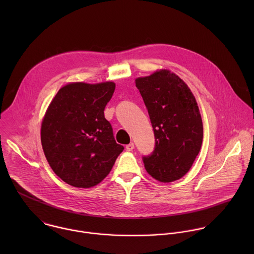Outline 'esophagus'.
Wrapping results in <instances>:
<instances>
[{"mask_svg": "<svg viewBox=\"0 0 254 254\" xmlns=\"http://www.w3.org/2000/svg\"><path fill=\"white\" fill-rule=\"evenodd\" d=\"M126 149H127L128 151L133 150V149H134V144H133V143H131V144L126 145Z\"/></svg>", "mask_w": 254, "mask_h": 254, "instance_id": "obj_1", "label": "esophagus"}]
</instances>
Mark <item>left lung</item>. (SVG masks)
<instances>
[{
	"mask_svg": "<svg viewBox=\"0 0 254 254\" xmlns=\"http://www.w3.org/2000/svg\"><path fill=\"white\" fill-rule=\"evenodd\" d=\"M148 111L155 137L146 172L162 183L179 180L190 169L203 138L199 109L188 85L175 73L159 69L135 80Z\"/></svg>",
	"mask_w": 254,
	"mask_h": 254,
	"instance_id": "obj_1",
	"label": "left lung"
}]
</instances>
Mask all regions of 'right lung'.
<instances>
[{"label": "right lung", "mask_w": 254, "mask_h": 254, "mask_svg": "<svg viewBox=\"0 0 254 254\" xmlns=\"http://www.w3.org/2000/svg\"><path fill=\"white\" fill-rule=\"evenodd\" d=\"M114 82H72L62 87L41 125V142L53 171L68 185L91 188L103 181L123 151L104 110Z\"/></svg>", "instance_id": "1"}]
</instances>
